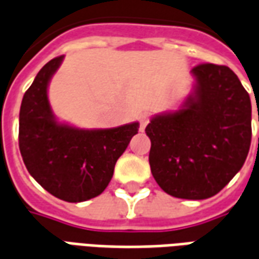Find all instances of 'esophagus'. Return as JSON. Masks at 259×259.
Masks as SVG:
<instances>
[{
  "label": "esophagus",
  "instance_id": "obj_1",
  "mask_svg": "<svg viewBox=\"0 0 259 259\" xmlns=\"http://www.w3.org/2000/svg\"><path fill=\"white\" fill-rule=\"evenodd\" d=\"M148 122H150V116H148L147 113L141 115V116H140V130H141V132L146 129V126L148 124Z\"/></svg>",
  "mask_w": 259,
  "mask_h": 259
}]
</instances>
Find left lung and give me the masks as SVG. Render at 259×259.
I'll list each match as a JSON object with an SVG mask.
<instances>
[{"instance_id":"1","label":"left lung","mask_w":259,"mask_h":259,"mask_svg":"<svg viewBox=\"0 0 259 259\" xmlns=\"http://www.w3.org/2000/svg\"><path fill=\"white\" fill-rule=\"evenodd\" d=\"M195 84L180 109L146 127L154 179L169 195L204 200L222 190L244 165L251 144V101L228 66L191 69ZM259 120V118H258Z\"/></svg>"}]
</instances>
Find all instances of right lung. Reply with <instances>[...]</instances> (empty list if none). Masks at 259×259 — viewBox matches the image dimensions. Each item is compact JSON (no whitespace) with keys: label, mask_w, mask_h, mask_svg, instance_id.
Returning <instances> with one entry per match:
<instances>
[{"label":"right lung","mask_w":259,"mask_h":259,"mask_svg":"<svg viewBox=\"0 0 259 259\" xmlns=\"http://www.w3.org/2000/svg\"><path fill=\"white\" fill-rule=\"evenodd\" d=\"M62 61L64 55L44 65L23 96L19 150L29 174L50 194L81 202L107 189L118 158L139 132V122L91 130L58 122L47 90Z\"/></svg>","instance_id":"right-lung-1"}]
</instances>
